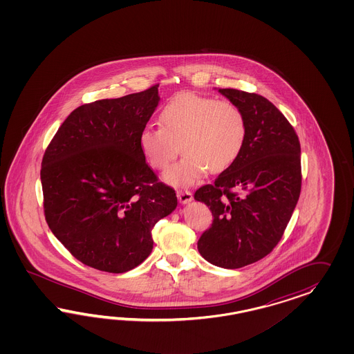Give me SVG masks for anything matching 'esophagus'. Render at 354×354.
<instances>
[{"mask_svg":"<svg viewBox=\"0 0 354 354\" xmlns=\"http://www.w3.org/2000/svg\"><path fill=\"white\" fill-rule=\"evenodd\" d=\"M178 200L180 204H188L193 200L192 192L189 191H178Z\"/></svg>","mask_w":354,"mask_h":354,"instance_id":"1","label":"esophagus"}]
</instances>
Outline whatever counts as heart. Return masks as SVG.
I'll use <instances>...</instances> for the list:
<instances>
[{"label":"heart","mask_w":354,"mask_h":354,"mask_svg":"<svg viewBox=\"0 0 354 354\" xmlns=\"http://www.w3.org/2000/svg\"><path fill=\"white\" fill-rule=\"evenodd\" d=\"M160 129L145 127L139 148L151 169L163 171L180 151L184 154L165 174L171 185H191L206 170L219 174L231 167L247 139V119L241 109L227 100L184 93L163 105Z\"/></svg>","instance_id":"1"}]
</instances>
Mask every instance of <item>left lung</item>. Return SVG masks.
Returning a JSON list of instances; mask_svg holds the SVG:
<instances>
[{
  "label": "left lung",
  "mask_w": 354,
  "mask_h": 354,
  "mask_svg": "<svg viewBox=\"0 0 354 354\" xmlns=\"http://www.w3.org/2000/svg\"><path fill=\"white\" fill-rule=\"evenodd\" d=\"M219 93L241 109L247 139L235 163L194 193L214 216L197 248L215 266L240 268L277 247L301 192V147L287 118L268 98L237 89Z\"/></svg>",
  "instance_id": "1"
}]
</instances>
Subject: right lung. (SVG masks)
I'll use <instances>...</instances> for the list:
<instances>
[{
    "label": "right lung",
    "instance_id": "right-lung-1",
    "mask_svg": "<svg viewBox=\"0 0 354 354\" xmlns=\"http://www.w3.org/2000/svg\"><path fill=\"white\" fill-rule=\"evenodd\" d=\"M158 84L75 109L41 162L44 213L54 236L82 263L122 274L153 249L151 230L178 198L139 148L158 106Z\"/></svg>",
    "mask_w": 354,
    "mask_h": 354
}]
</instances>
